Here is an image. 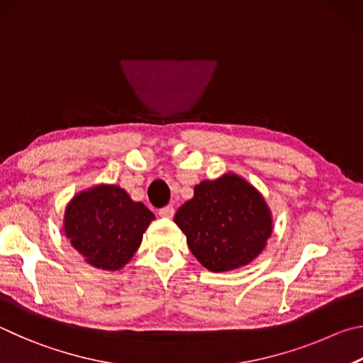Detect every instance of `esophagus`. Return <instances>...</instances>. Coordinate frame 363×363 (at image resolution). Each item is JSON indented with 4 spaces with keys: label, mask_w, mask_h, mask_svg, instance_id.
<instances>
[{
    "label": "esophagus",
    "mask_w": 363,
    "mask_h": 363,
    "mask_svg": "<svg viewBox=\"0 0 363 363\" xmlns=\"http://www.w3.org/2000/svg\"><path fill=\"white\" fill-rule=\"evenodd\" d=\"M174 213H175L174 206H165V207L161 208V211H159V217L172 218V217H174Z\"/></svg>",
    "instance_id": "esophagus-1"
}]
</instances>
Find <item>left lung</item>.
Returning <instances> with one entry per match:
<instances>
[{"mask_svg": "<svg viewBox=\"0 0 363 363\" xmlns=\"http://www.w3.org/2000/svg\"><path fill=\"white\" fill-rule=\"evenodd\" d=\"M174 221L193 255L212 272L252 263L272 234V213L262 193L233 172L196 185Z\"/></svg>", "mask_w": 363, "mask_h": 363, "instance_id": "1", "label": "left lung"}]
</instances>
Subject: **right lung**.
<instances>
[{
    "instance_id": "obj_1",
    "label": "right lung",
    "mask_w": 363,
    "mask_h": 363,
    "mask_svg": "<svg viewBox=\"0 0 363 363\" xmlns=\"http://www.w3.org/2000/svg\"><path fill=\"white\" fill-rule=\"evenodd\" d=\"M155 220L148 207L118 185L82 189L65 207L63 233L79 255L97 269L118 271L130 262Z\"/></svg>"
}]
</instances>
